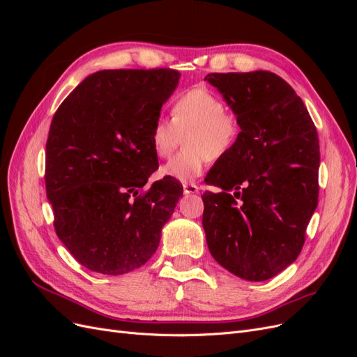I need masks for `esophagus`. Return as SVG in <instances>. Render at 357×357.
<instances>
[{
	"label": "esophagus",
	"mask_w": 357,
	"mask_h": 357,
	"mask_svg": "<svg viewBox=\"0 0 357 357\" xmlns=\"http://www.w3.org/2000/svg\"><path fill=\"white\" fill-rule=\"evenodd\" d=\"M183 189H185V193H188V195H192V193H198V190H199L195 183H186V185H183Z\"/></svg>",
	"instance_id": "34e87169"
}]
</instances>
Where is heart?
Returning a JSON list of instances; mask_svg holds the SVG:
<instances>
[{
    "label": "heart",
    "instance_id": "1",
    "mask_svg": "<svg viewBox=\"0 0 357 357\" xmlns=\"http://www.w3.org/2000/svg\"><path fill=\"white\" fill-rule=\"evenodd\" d=\"M240 122L226 112L215 92L195 86L178 93L171 104V121L158 117L150 139L158 158H168L185 135V150L160 168V174L188 183L198 178L211 159L228 155L240 138Z\"/></svg>",
    "mask_w": 357,
    "mask_h": 357
}]
</instances>
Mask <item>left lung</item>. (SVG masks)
<instances>
[{
  "label": "left lung",
  "instance_id": "obj_1",
  "mask_svg": "<svg viewBox=\"0 0 357 357\" xmlns=\"http://www.w3.org/2000/svg\"><path fill=\"white\" fill-rule=\"evenodd\" d=\"M240 122V138L215 160L202 195V226L215 262L248 282L296 261L319 201L317 129L291 86L271 71L211 73Z\"/></svg>",
  "mask_w": 357,
  "mask_h": 357
}]
</instances>
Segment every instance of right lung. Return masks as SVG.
I'll return each mask as SVG.
<instances>
[{"label":"right lung","mask_w":357,"mask_h":357,"mask_svg":"<svg viewBox=\"0 0 357 357\" xmlns=\"http://www.w3.org/2000/svg\"><path fill=\"white\" fill-rule=\"evenodd\" d=\"M178 79L171 68L93 73L52 119L45 180L53 226L91 271L121 275L144 265L183 195L171 177L143 192L159 167L152 126Z\"/></svg>","instance_id":"obj_1"}]
</instances>
